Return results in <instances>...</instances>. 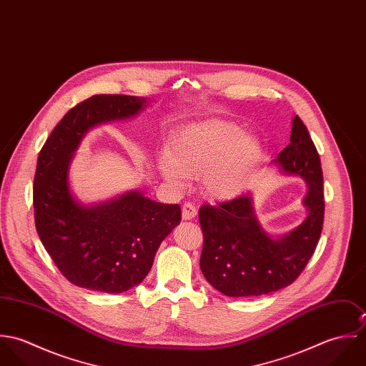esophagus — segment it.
I'll use <instances>...</instances> for the list:
<instances>
[{
    "instance_id": "obj_1",
    "label": "esophagus",
    "mask_w": 366,
    "mask_h": 366,
    "mask_svg": "<svg viewBox=\"0 0 366 366\" xmlns=\"http://www.w3.org/2000/svg\"><path fill=\"white\" fill-rule=\"evenodd\" d=\"M197 215V209L193 203H184L182 207V217L183 219H193Z\"/></svg>"
}]
</instances>
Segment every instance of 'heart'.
Returning <instances> with one entry per match:
<instances>
[{"label":"heart","instance_id":"1","mask_svg":"<svg viewBox=\"0 0 366 366\" xmlns=\"http://www.w3.org/2000/svg\"><path fill=\"white\" fill-rule=\"evenodd\" d=\"M262 157L255 135H244L234 122L211 119L192 125L159 160L163 179L183 187L187 177L202 180L209 199L227 202L239 197L252 183Z\"/></svg>","mask_w":366,"mask_h":366}]
</instances>
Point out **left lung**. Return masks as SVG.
Wrapping results in <instances>:
<instances>
[{
    "label": "left lung",
    "mask_w": 366,
    "mask_h": 366,
    "mask_svg": "<svg viewBox=\"0 0 366 366\" xmlns=\"http://www.w3.org/2000/svg\"><path fill=\"white\" fill-rule=\"evenodd\" d=\"M280 173L307 184V215L283 235H270L255 214L251 193L199 211L204 234L200 269L209 285L229 297L262 296L293 283L310 261L324 219L322 170L303 121L295 115L290 144L273 160Z\"/></svg>",
    "instance_id": "8db88e82"
}]
</instances>
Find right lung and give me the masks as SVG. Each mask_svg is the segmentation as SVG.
Instances as JSON below:
<instances>
[{
    "mask_svg": "<svg viewBox=\"0 0 366 366\" xmlns=\"http://www.w3.org/2000/svg\"><path fill=\"white\" fill-rule=\"evenodd\" d=\"M149 100L99 94L73 107L39 152L34 179L38 235L63 276L79 287L122 293L149 273L162 241L180 224L179 204H163L138 190L99 204L79 202L69 183L70 163L94 127L129 119Z\"/></svg>",
    "mask_w": 366,
    "mask_h": 366,
    "instance_id": "1",
    "label": "right lung"
}]
</instances>
